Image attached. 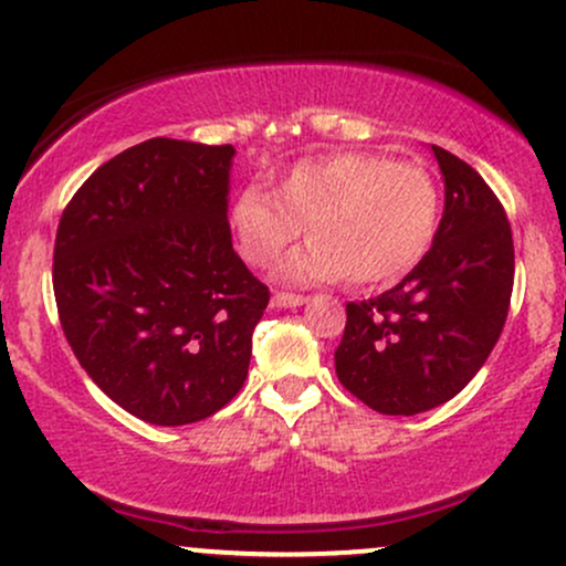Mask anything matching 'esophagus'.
<instances>
[{"label": "esophagus", "instance_id": "esophagus-1", "mask_svg": "<svg viewBox=\"0 0 566 566\" xmlns=\"http://www.w3.org/2000/svg\"><path fill=\"white\" fill-rule=\"evenodd\" d=\"M308 297L305 295H295V292H274L271 295V305L274 308H295V305H303Z\"/></svg>", "mask_w": 566, "mask_h": 566}]
</instances>
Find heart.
Returning a JSON list of instances; mask_svg holds the SVG:
<instances>
[{"instance_id": "b5f03b06", "label": "heart", "mask_w": 566, "mask_h": 566, "mask_svg": "<svg viewBox=\"0 0 566 566\" xmlns=\"http://www.w3.org/2000/svg\"><path fill=\"white\" fill-rule=\"evenodd\" d=\"M437 178L415 161L373 151H335L295 161L274 193L250 184L233 193L229 226L247 263L271 265L297 237L308 247L282 263L290 282L346 276L359 287L399 282L439 231Z\"/></svg>"}]
</instances>
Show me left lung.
Returning <instances> with one entry per match:
<instances>
[{
	"label": "left lung",
	"instance_id": "left-lung-1",
	"mask_svg": "<svg viewBox=\"0 0 566 566\" xmlns=\"http://www.w3.org/2000/svg\"><path fill=\"white\" fill-rule=\"evenodd\" d=\"M444 216L428 255L396 287L346 305L337 380L382 415H418L469 386L495 348L513 290V237L484 178L431 146Z\"/></svg>",
	"mask_w": 566,
	"mask_h": 566
}]
</instances>
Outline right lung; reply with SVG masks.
I'll list each match as a JSON object with an SVG mask.
<instances>
[{
  "label": "right lung",
  "instance_id": "right-lung-1",
  "mask_svg": "<svg viewBox=\"0 0 566 566\" xmlns=\"http://www.w3.org/2000/svg\"><path fill=\"white\" fill-rule=\"evenodd\" d=\"M231 159L233 146L143 140L97 167L57 223L63 335L146 423H197L244 386L271 292L233 252Z\"/></svg>",
  "mask_w": 566,
  "mask_h": 566
}]
</instances>
